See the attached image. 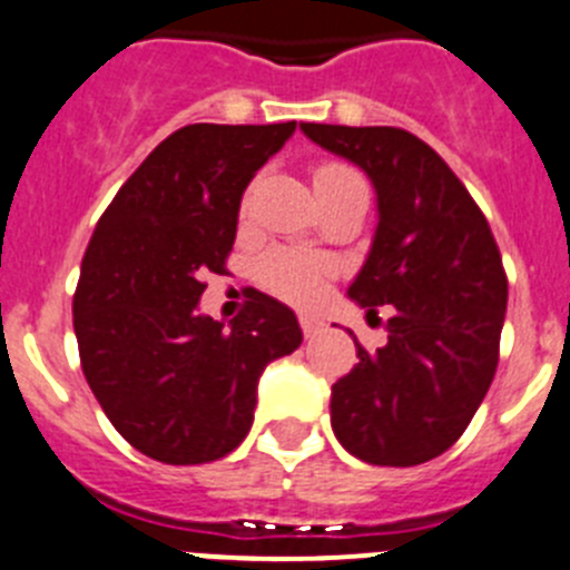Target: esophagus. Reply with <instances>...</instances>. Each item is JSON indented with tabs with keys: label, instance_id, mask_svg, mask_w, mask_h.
Wrapping results in <instances>:
<instances>
[{
	"label": "esophagus",
	"instance_id": "34e87169",
	"mask_svg": "<svg viewBox=\"0 0 570 570\" xmlns=\"http://www.w3.org/2000/svg\"><path fill=\"white\" fill-rule=\"evenodd\" d=\"M297 321H301V330H304L306 337H315L317 332L323 330V321H321V317H315V315H301Z\"/></svg>",
	"mask_w": 570,
	"mask_h": 570
}]
</instances>
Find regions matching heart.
Listing matches in <instances>:
<instances>
[{"mask_svg": "<svg viewBox=\"0 0 570 570\" xmlns=\"http://www.w3.org/2000/svg\"><path fill=\"white\" fill-rule=\"evenodd\" d=\"M352 178L361 176L341 161L315 164V170H312L315 189L352 181ZM255 275L266 292L284 297L289 304H312L315 297H321L323 286L330 281L332 264L323 255L304 253V249H273L258 261Z\"/></svg>", "mask_w": 570, "mask_h": 570, "instance_id": "1", "label": "heart"}]
</instances>
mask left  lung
Wrapping results in <instances>:
<instances>
[{
    "label": "left lung",
    "instance_id": "obj_1",
    "mask_svg": "<svg viewBox=\"0 0 570 570\" xmlns=\"http://www.w3.org/2000/svg\"><path fill=\"white\" fill-rule=\"evenodd\" d=\"M357 164L377 193V229L348 297L377 315L389 343L357 346L332 386V432L372 465H420L458 443L483 403L509 304V278L483 209L449 164L400 127L301 125Z\"/></svg>",
    "mask_w": 570,
    "mask_h": 570
}]
</instances>
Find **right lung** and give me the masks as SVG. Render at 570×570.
<instances>
[{
  "label": "right lung",
  "instance_id": "add662e5",
  "mask_svg": "<svg viewBox=\"0 0 570 570\" xmlns=\"http://www.w3.org/2000/svg\"><path fill=\"white\" fill-rule=\"evenodd\" d=\"M295 132L187 125L116 193L81 258L73 330L81 372L116 432L147 458H224L253 425L264 366L304 335L289 306L253 292L224 326L198 315L204 275H224L240 196Z\"/></svg>",
  "mask_w": 570,
  "mask_h": 570
}]
</instances>
